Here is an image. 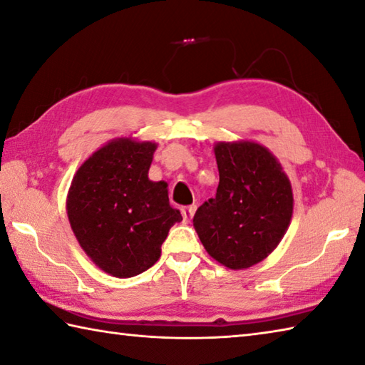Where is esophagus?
Segmentation results:
<instances>
[{
    "mask_svg": "<svg viewBox=\"0 0 365 365\" xmlns=\"http://www.w3.org/2000/svg\"><path fill=\"white\" fill-rule=\"evenodd\" d=\"M195 208L197 206L195 205H190V206H184V208H181V212H182V217H184V221L185 222H189L190 219H192V216H194V212H195Z\"/></svg>",
    "mask_w": 365,
    "mask_h": 365,
    "instance_id": "34e87169",
    "label": "esophagus"
}]
</instances>
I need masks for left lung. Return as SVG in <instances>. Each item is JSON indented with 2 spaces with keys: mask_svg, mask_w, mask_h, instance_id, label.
I'll use <instances>...</instances> for the list:
<instances>
[{
  "mask_svg": "<svg viewBox=\"0 0 365 365\" xmlns=\"http://www.w3.org/2000/svg\"><path fill=\"white\" fill-rule=\"evenodd\" d=\"M219 185L194 216V229L212 259L240 270L264 260L292 217V189L279 162L257 143H219Z\"/></svg>",
  "mask_w": 365,
  "mask_h": 365,
  "instance_id": "obj_1",
  "label": "left lung"
}]
</instances>
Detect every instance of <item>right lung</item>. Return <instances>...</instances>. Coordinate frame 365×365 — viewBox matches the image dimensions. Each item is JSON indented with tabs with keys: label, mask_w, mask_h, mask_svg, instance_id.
<instances>
[{
	"label": "right lung",
	"mask_w": 365,
	"mask_h": 365,
	"mask_svg": "<svg viewBox=\"0 0 365 365\" xmlns=\"http://www.w3.org/2000/svg\"><path fill=\"white\" fill-rule=\"evenodd\" d=\"M155 143L119 138L81 165L66 211L82 250L118 278L146 272L160 257L171 227L182 221L167 182L149 181Z\"/></svg>",
	"instance_id": "right-lung-1"
}]
</instances>
